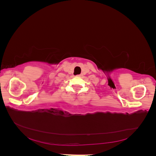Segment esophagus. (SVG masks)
I'll return each mask as SVG.
<instances>
[{
  "label": "esophagus",
  "mask_w": 156,
  "mask_h": 156,
  "mask_svg": "<svg viewBox=\"0 0 156 156\" xmlns=\"http://www.w3.org/2000/svg\"><path fill=\"white\" fill-rule=\"evenodd\" d=\"M81 75H78V76H81Z\"/></svg>",
  "instance_id": "1"
}]
</instances>
